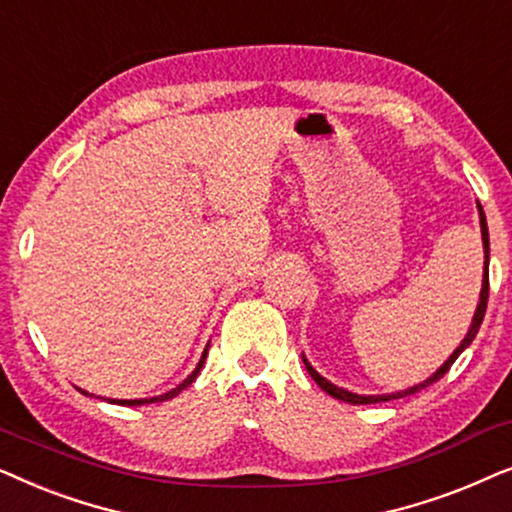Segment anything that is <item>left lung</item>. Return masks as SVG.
I'll return each mask as SVG.
<instances>
[{"label": "left lung", "mask_w": 512, "mask_h": 512, "mask_svg": "<svg viewBox=\"0 0 512 512\" xmlns=\"http://www.w3.org/2000/svg\"><path fill=\"white\" fill-rule=\"evenodd\" d=\"M478 213H480L482 245H485V274H482L480 302H478V309H475V316H473V323H470L468 335L463 337V342H461L459 346H456V351L452 353V356H449V358L445 360V365H440V370L435 372L433 377H428L426 381H421V384L412 386V388H405V391H398V393H384V395H358V393L346 391V388H339V386H335V384H330V381H327L325 377H320V374L311 367L309 360H306V358L302 356L304 365H306V370H309V374L313 377V381H316V384H318L320 388H323L325 393H330L332 398L344 400V403H351V405H372V403H386V400H395V398H405V395L417 393V391H421V388L431 386L433 381H438V379L445 377V374L449 372V367L454 365V360L459 358V353H461L463 349H468L470 342H473L475 335H478V330H480V325H482V318H485V311H487V299H489V271H487V269H489V231H487V220H485V213H482V206H480V203H478Z\"/></svg>", "instance_id": "8db88e82"}]
</instances>
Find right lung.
Here are the masks:
<instances>
[{"mask_svg": "<svg viewBox=\"0 0 512 512\" xmlns=\"http://www.w3.org/2000/svg\"><path fill=\"white\" fill-rule=\"evenodd\" d=\"M206 356H208V349L203 351V356H201V360H199V365H196V370L189 374V377L182 381V384H177L173 391H168V393H163V395H154V398H140V400H112L109 398V403H117V405H126V407H135V405H149V403H163V400H170V398H175L177 393L180 391H185V388L192 384V381L199 377V372H201V367H203V360H206ZM81 391V388H79ZM81 393H86V391H81ZM88 395V393H86Z\"/></svg>", "mask_w": 512, "mask_h": 512, "instance_id": "add662e5", "label": "right lung"}]
</instances>
